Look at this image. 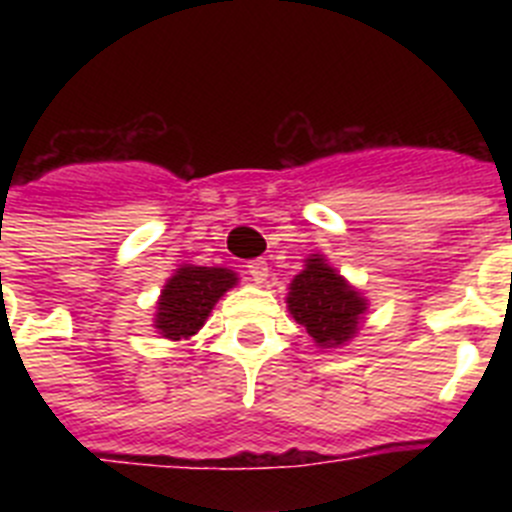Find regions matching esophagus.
<instances>
[{"label":"esophagus","instance_id":"esophagus-1","mask_svg":"<svg viewBox=\"0 0 512 512\" xmlns=\"http://www.w3.org/2000/svg\"><path fill=\"white\" fill-rule=\"evenodd\" d=\"M246 269H248V277H251L256 284H264L266 277H269V264H266L264 259L248 261Z\"/></svg>","mask_w":512,"mask_h":512}]
</instances>
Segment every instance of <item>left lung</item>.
<instances>
[{"instance_id": "8db88e82", "label": "left lung", "mask_w": 512, "mask_h": 512, "mask_svg": "<svg viewBox=\"0 0 512 512\" xmlns=\"http://www.w3.org/2000/svg\"><path fill=\"white\" fill-rule=\"evenodd\" d=\"M287 292L289 315L318 348H341L361 330L369 300L330 266L323 253H310Z\"/></svg>"}]
</instances>
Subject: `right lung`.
Instances as JSON below:
<instances>
[{"label": "right lung", "mask_w": 512, "mask_h": 512, "mask_svg": "<svg viewBox=\"0 0 512 512\" xmlns=\"http://www.w3.org/2000/svg\"><path fill=\"white\" fill-rule=\"evenodd\" d=\"M235 284H238V274L233 269L182 264L166 279L158 295L153 328L169 341H187L197 336L217 300Z\"/></svg>", "instance_id": "obj_1"}]
</instances>
